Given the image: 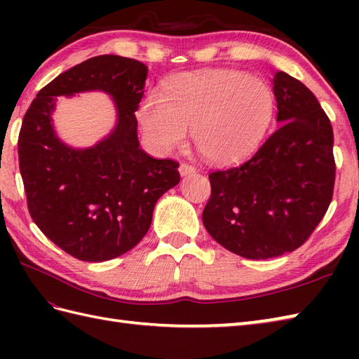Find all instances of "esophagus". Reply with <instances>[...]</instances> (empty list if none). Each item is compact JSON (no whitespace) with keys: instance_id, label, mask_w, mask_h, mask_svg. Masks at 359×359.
Returning a JSON list of instances; mask_svg holds the SVG:
<instances>
[{"instance_id":"esophagus-1","label":"esophagus","mask_w":359,"mask_h":359,"mask_svg":"<svg viewBox=\"0 0 359 359\" xmlns=\"http://www.w3.org/2000/svg\"><path fill=\"white\" fill-rule=\"evenodd\" d=\"M179 171L182 175H189L196 172V168L191 165V163H187V162H182L180 166H179Z\"/></svg>"}]
</instances>
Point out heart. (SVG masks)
<instances>
[{
	"instance_id": "b5f03b06",
	"label": "heart",
	"mask_w": 359,
	"mask_h": 359,
	"mask_svg": "<svg viewBox=\"0 0 359 359\" xmlns=\"http://www.w3.org/2000/svg\"><path fill=\"white\" fill-rule=\"evenodd\" d=\"M273 95L264 81L231 69L180 75L166 93L151 90L140 103L139 123L160 151H171L193 129L197 151L212 163L239 162L264 139Z\"/></svg>"
}]
</instances>
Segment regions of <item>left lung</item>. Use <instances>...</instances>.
Returning a JSON list of instances; mask_svg holds the SVG:
<instances>
[{
  "label": "left lung",
  "instance_id": "obj_1",
  "mask_svg": "<svg viewBox=\"0 0 359 359\" xmlns=\"http://www.w3.org/2000/svg\"><path fill=\"white\" fill-rule=\"evenodd\" d=\"M278 128L247 162L210 174L202 212L211 238L247 259L299 248L321 222L334 187L333 129L313 93L276 72Z\"/></svg>",
  "mask_w": 359,
  "mask_h": 359
}]
</instances>
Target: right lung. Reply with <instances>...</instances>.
<instances>
[{"label":"right lung","instance_id":"1","mask_svg":"<svg viewBox=\"0 0 359 359\" xmlns=\"http://www.w3.org/2000/svg\"><path fill=\"white\" fill-rule=\"evenodd\" d=\"M148 67L133 58L98 55L60 74L30 103L18 135L20 172L36 226L67 255L103 262L134 248L148 233L152 211L179 184V163L139 148L135 111ZM109 93L118 125L95 147L60 141L50 114L58 95Z\"/></svg>","mask_w":359,"mask_h":359}]
</instances>
